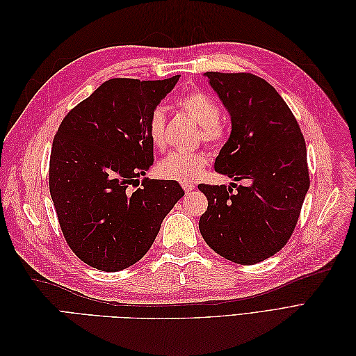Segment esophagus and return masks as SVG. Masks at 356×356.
<instances>
[{
	"instance_id": "obj_1",
	"label": "esophagus",
	"mask_w": 356,
	"mask_h": 356,
	"mask_svg": "<svg viewBox=\"0 0 356 356\" xmlns=\"http://www.w3.org/2000/svg\"><path fill=\"white\" fill-rule=\"evenodd\" d=\"M181 186H182V188H184L187 193L191 191V190H195V187H196L195 184H191V182H182Z\"/></svg>"
}]
</instances>
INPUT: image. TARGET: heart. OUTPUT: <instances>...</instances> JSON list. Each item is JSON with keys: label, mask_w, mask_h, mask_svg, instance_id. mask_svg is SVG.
Wrapping results in <instances>:
<instances>
[{"label": "heart", "mask_w": 356, "mask_h": 356, "mask_svg": "<svg viewBox=\"0 0 356 356\" xmlns=\"http://www.w3.org/2000/svg\"><path fill=\"white\" fill-rule=\"evenodd\" d=\"M178 108L191 115L200 124V138L211 145H218L225 138V127L220 122V105L208 93L190 90L177 99ZM147 132L152 144L163 148L166 143V111L156 106L148 117ZM207 156L202 152H174L160 161L157 170L166 179L193 182L207 166Z\"/></svg>", "instance_id": "obj_1"}]
</instances>
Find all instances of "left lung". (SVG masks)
I'll return each mask as SVG.
<instances>
[{"label": "left lung", "instance_id": "obj_1", "mask_svg": "<svg viewBox=\"0 0 356 356\" xmlns=\"http://www.w3.org/2000/svg\"><path fill=\"white\" fill-rule=\"evenodd\" d=\"M232 118L215 170L250 184H200L208 199L199 229L212 250L255 264L286 245L309 190L303 134L282 96L250 72H204Z\"/></svg>", "mask_w": 356, "mask_h": 356}]
</instances>
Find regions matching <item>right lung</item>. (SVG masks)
<instances>
[{
    "mask_svg": "<svg viewBox=\"0 0 356 356\" xmlns=\"http://www.w3.org/2000/svg\"><path fill=\"white\" fill-rule=\"evenodd\" d=\"M178 80L105 81L65 115L53 139L49 187L60 230L98 270L141 260L184 196L174 179L145 178L134 190L154 161L148 117Z\"/></svg>",
    "mask_w": 356,
    "mask_h": 356,
    "instance_id": "1",
    "label": "right lung"
}]
</instances>
